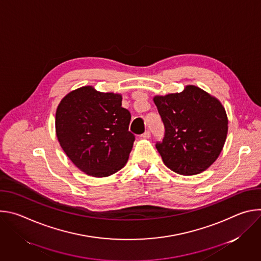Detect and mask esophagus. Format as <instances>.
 I'll use <instances>...</instances> for the list:
<instances>
[{
  "label": "esophagus",
  "mask_w": 261,
  "mask_h": 261,
  "mask_svg": "<svg viewBox=\"0 0 261 261\" xmlns=\"http://www.w3.org/2000/svg\"><path fill=\"white\" fill-rule=\"evenodd\" d=\"M141 137H143V138H150L151 137V131L150 130H146L143 134H141Z\"/></svg>",
  "instance_id": "34e87169"
}]
</instances>
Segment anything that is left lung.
<instances>
[{"mask_svg":"<svg viewBox=\"0 0 261 261\" xmlns=\"http://www.w3.org/2000/svg\"><path fill=\"white\" fill-rule=\"evenodd\" d=\"M154 102L165 128L162 141L156 142L164 164L182 175L208 168L225 143L228 121L224 107L194 86L179 94L156 96Z\"/></svg>","mask_w":261,"mask_h":261,"instance_id":"left-lung-1","label":"left lung"}]
</instances>
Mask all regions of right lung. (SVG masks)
<instances>
[{
    "mask_svg": "<svg viewBox=\"0 0 261 261\" xmlns=\"http://www.w3.org/2000/svg\"><path fill=\"white\" fill-rule=\"evenodd\" d=\"M130 111L122 96L83 87L69 93L58 106L56 130L59 142L82 171L98 177L122 169L135 135L129 131Z\"/></svg>",
    "mask_w": 261,
    "mask_h": 261,
    "instance_id": "add662e5",
    "label": "right lung"
}]
</instances>
